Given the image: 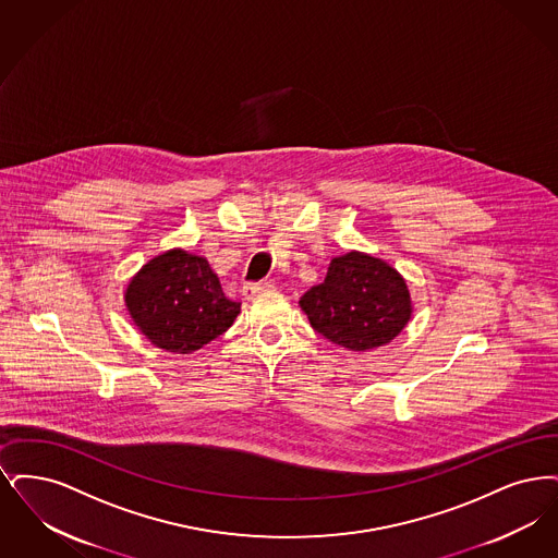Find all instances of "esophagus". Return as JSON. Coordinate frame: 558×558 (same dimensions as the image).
<instances>
[{"label":"esophagus","mask_w":558,"mask_h":558,"mask_svg":"<svg viewBox=\"0 0 558 558\" xmlns=\"http://www.w3.org/2000/svg\"><path fill=\"white\" fill-rule=\"evenodd\" d=\"M272 288V283L270 281H256V283H245L243 286V295H247V298H254V295H258V293H263V291H268Z\"/></svg>","instance_id":"1"}]
</instances>
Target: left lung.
I'll return each instance as SVG.
<instances>
[{
  "label": "left lung",
  "mask_w": 558,
  "mask_h": 558,
  "mask_svg": "<svg viewBox=\"0 0 558 558\" xmlns=\"http://www.w3.org/2000/svg\"><path fill=\"white\" fill-rule=\"evenodd\" d=\"M316 333L352 352L393 340L411 318V293L388 263L350 252L333 258L323 283L300 298Z\"/></svg>",
  "instance_id": "left-lung-1"
}]
</instances>
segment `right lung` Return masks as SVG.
I'll use <instances>...</instances> for the list:
<instances>
[{
	"label": "right lung",
	"mask_w": 558,
	"mask_h": 558,
	"mask_svg": "<svg viewBox=\"0 0 558 558\" xmlns=\"http://www.w3.org/2000/svg\"><path fill=\"white\" fill-rule=\"evenodd\" d=\"M135 325L154 345L190 354L222 336L240 315L206 258L170 250L142 268L124 295Z\"/></svg>",
	"instance_id": "right-lung-1"
}]
</instances>
